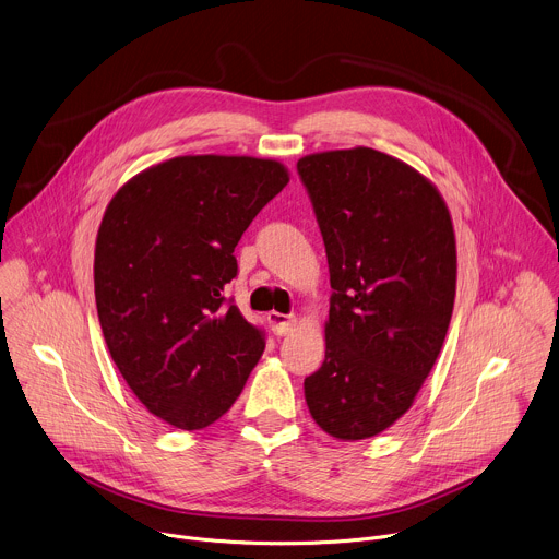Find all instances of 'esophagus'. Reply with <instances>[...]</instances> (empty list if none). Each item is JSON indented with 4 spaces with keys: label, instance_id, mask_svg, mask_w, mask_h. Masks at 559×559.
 I'll list each match as a JSON object with an SVG mask.
<instances>
[{
    "label": "esophagus",
    "instance_id": "1",
    "mask_svg": "<svg viewBox=\"0 0 559 559\" xmlns=\"http://www.w3.org/2000/svg\"><path fill=\"white\" fill-rule=\"evenodd\" d=\"M267 323H270V328H272V332L276 336H285V334L292 332L296 318L294 316H285L281 311H267Z\"/></svg>",
    "mask_w": 559,
    "mask_h": 559
}]
</instances>
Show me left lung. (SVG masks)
Here are the masks:
<instances>
[{
  "label": "left lung",
  "instance_id": "8db88e82",
  "mask_svg": "<svg viewBox=\"0 0 559 559\" xmlns=\"http://www.w3.org/2000/svg\"><path fill=\"white\" fill-rule=\"evenodd\" d=\"M330 265L325 360L305 378L316 425L373 438L414 405L453 311L455 234L438 188L373 147L296 164Z\"/></svg>",
  "mask_w": 559,
  "mask_h": 559
}]
</instances>
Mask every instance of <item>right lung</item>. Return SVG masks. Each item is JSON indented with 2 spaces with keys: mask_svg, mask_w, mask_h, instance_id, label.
I'll list each match as a JSON object with an SVG mask.
<instances>
[{
  "mask_svg": "<svg viewBox=\"0 0 559 559\" xmlns=\"http://www.w3.org/2000/svg\"><path fill=\"white\" fill-rule=\"evenodd\" d=\"M272 158L175 156L108 203L95 298L108 352L150 414L197 431L241 395L265 336L223 296L234 248L287 186Z\"/></svg>",
  "mask_w": 559,
  "mask_h": 559,
  "instance_id": "add662e5",
  "label": "right lung"
}]
</instances>
